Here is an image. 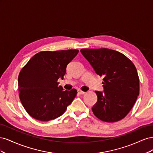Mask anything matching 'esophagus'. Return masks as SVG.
Returning a JSON list of instances; mask_svg holds the SVG:
<instances>
[{"instance_id": "1", "label": "esophagus", "mask_w": 153, "mask_h": 153, "mask_svg": "<svg viewBox=\"0 0 153 153\" xmlns=\"http://www.w3.org/2000/svg\"><path fill=\"white\" fill-rule=\"evenodd\" d=\"M78 93L79 94H84L85 92H84V91H81V90H78Z\"/></svg>"}]
</instances>
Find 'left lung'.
Instances as JSON below:
<instances>
[{
    "label": "left lung",
    "mask_w": 153,
    "mask_h": 153,
    "mask_svg": "<svg viewBox=\"0 0 153 153\" xmlns=\"http://www.w3.org/2000/svg\"><path fill=\"white\" fill-rule=\"evenodd\" d=\"M80 52L96 74L104 77V90L95 91L98 101L92 112L105 122L120 121L131 110L139 95V78L135 65L114 50L81 49Z\"/></svg>",
    "instance_id": "1"
}]
</instances>
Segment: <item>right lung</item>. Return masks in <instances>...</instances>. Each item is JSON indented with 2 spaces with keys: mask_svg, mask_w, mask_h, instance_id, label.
Here are the masks:
<instances>
[{
  "mask_svg": "<svg viewBox=\"0 0 153 153\" xmlns=\"http://www.w3.org/2000/svg\"><path fill=\"white\" fill-rule=\"evenodd\" d=\"M78 52V50L41 52L22 68L18 79L20 99L31 117L48 121L62 115L71 103L77 91H64L57 80L64 79L68 64Z\"/></svg>",
  "mask_w": 153,
  "mask_h": 153,
  "instance_id": "obj_1",
  "label": "right lung"
}]
</instances>
